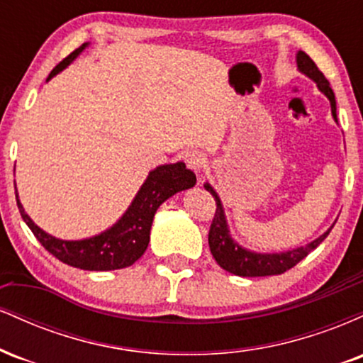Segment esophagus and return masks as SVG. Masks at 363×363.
Segmentation results:
<instances>
[{
  "instance_id": "obj_1",
  "label": "esophagus",
  "mask_w": 363,
  "mask_h": 363,
  "mask_svg": "<svg viewBox=\"0 0 363 363\" xmlns=\"http://www.w3.org/2000/svg\"><path fill=\"white\" fill-rule=\"evenodd\" d=\"M205 155H203L199 150H189V152H186L184 155V162L186 165L189 169H193L194 172H199L203 167H205Z\"/></svg>"
}]
</instances>
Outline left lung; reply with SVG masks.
I'll return each instance as SVG.
<instances>
[{"label": "left lung", "mask_w": 363, "mask_h": 363, "mask_svg": "<svg viewBox=\"0 0 363 363\" xmlns=\"http://www.w3.org/2000/svg\"><path fill=\"white\" fill-rule=\"evenodd\" d=\"M297 68L298 72L318 83V89L329 99V104H331V114L336 123H338V118H336V99L331 86H329V82L326 80V77L319 72L315 62L303 51L297 52ZM205 189L208 193H211V196H213L216 201V211L210 227V234H208L210 251L213 254L215 261L220 264V268H223L225 272L232 274H237V277H272V274L285 273L286 269L294 268L298 261H302L311 251H314V249L326 239L333 228H328L323 235L318 237L315 240H312V242L307 245H303V247L291 249V251L273 254L249 251V249H244L242 245H239L234 239H232L230 230H228L227 225V218H225L222 201H220L216 191L208 184V182L205 184Z\"/></svg>", "instance_id": "8db88e82"}]
</instances>
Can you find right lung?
Segmentation results:
<instances>
[{"label": "right lung", "mask_w": 363, "mask_h": 363, "mask_svg": "<svg viewBox=\"0 0 363 363\" xmlns=\"http://www.w3.org/2000/svg\"><path fill=\"white\" fill-rule=\"evenodd\" d=\"M86 45H89L86 43L82 44L68 57H65L49 74L48 82L54 74L62 72L69 62H73L74 57L82 54ZM194 184V172L186 169L184 162L158 165L148 174L147 181L140 187L138 194L135 196L126 213L121 216L118 222L104 230L102 234L82 240H61L49 235L25 213L18 194H16V205H18L20 215H22L23 222L28 225L32 234L54 257H57L65 264L86 269V272H111V269L128 268L143 256L148 247L150 228H152L153 216H155L158 206L170 196L179 191L189 189Z\"/></svg>", "instance_id": "right-lung-1"}]
</instances>
